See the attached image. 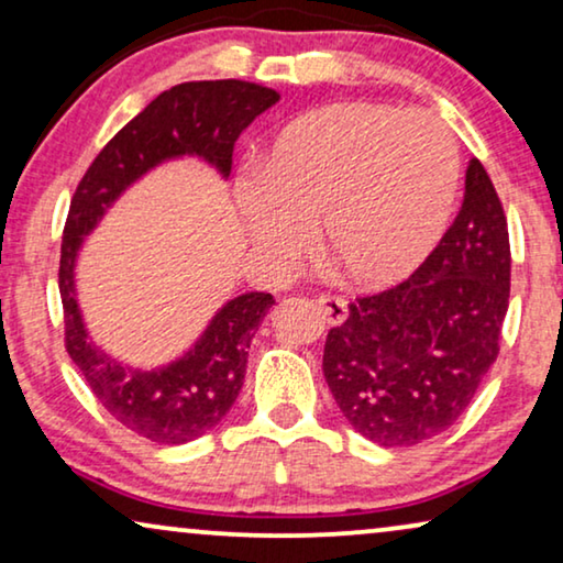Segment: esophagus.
<instances>
[{
  "label": "esophagus",
  "mask_w": 563,
  "mask_h": 563,
  "mask_svg": "<svg viewBox=\"0 0 563 563\" xmlns=\"http://www.w3.org/2000/svg\"><path fill=\"white\" fill-rule=\"evenodd\" d=\"M314 305H318L322 318H325L330 325H343V322L349 320V305H345L341 297H330V295L318 297L314 299Z\"/></svg>",
  "instance_id": "1"
}]
</instances>
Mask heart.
Listing matches in <instances>:
<instances>
[{"label": "heart", "instance_id": "heart-1", "mask_svg": "<svg viewBox=\"0 0 563 563\" xmlns=\"http://www.w3.org/2000/svg\"><path fill=\"white\" fill-rule=\"evenodd\" d=\"M461 161L449 130L426 112L335 102L289 120L238 181V218L253 251L289 268L325 249L345 279L382 289L402 282L449 228Z\"/></svg>", "mask_w": 563, "mask_h": 563}]
</instances>
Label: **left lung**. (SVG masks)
Segmentation results:
<instances>
[{"mask_svg":"<svg viewBox=\"0 0 563 563\" xmlns=\"http://www.w3.org/2000/svg\"><path fill=\"white\" fill-rule=\"evenodd\" d=\"M510 299V238L492 179L466 168L459 218L410 279L349 307L322 372L343 418L384 449L449 430L499 353Z\"/></svg>","mask_w":563,"mask_h":563,"instance_id":"1","label":"left lung"}]
</instances>
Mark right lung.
I'll list each match as a JSON object with an SVG mask.
<instances>
[{"label": "right lung", "instance_id": "1", "mask_svg": "<svg viewBox=\"0 0 563 563\" xmlns=\"http://www.w3.org/2000/svg\"><path fill=\"white\" fill-rule=\"evenodd\" d=\"M276 102L274 89L238 79L172 87L104 145L68 207L58 268L68 356L104 410L153 443H189L225 418L241 395L253 335L276 299L266 291L228 299L181 356L151 368L133 366L89 333L76 291L79 253L110 207L168 161L199 158L228 179L238 135Z\"/></svg>", "mask_w": 563, "mask_h": 563}]
</instances>
